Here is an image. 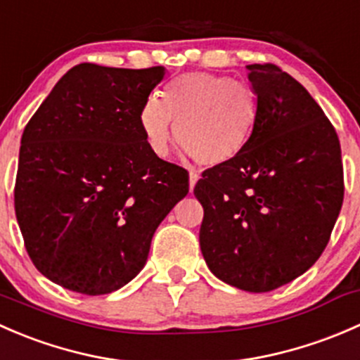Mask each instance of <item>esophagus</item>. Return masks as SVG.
<instances>
[{
    "instance_id": "1",
    "label": "esophagus",
    "mask_w": 360,
    "mask_h": 360,
    "mask_svg": "<svg viewBox=\"0 0 360 360\" xmlns=\"http://www.w3.org/2000/svg\"><path fill=\"white\" fill-rule=\"evenodd\" d=\"M197 181H198V174L195 172V170H191V172H190V191H193Z\"/></svg>"
}]
</instances>
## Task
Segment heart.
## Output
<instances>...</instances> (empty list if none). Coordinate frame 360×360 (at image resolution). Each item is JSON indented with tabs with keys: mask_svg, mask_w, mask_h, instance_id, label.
Returning a JSON list of instances; mask_svg holds the SVG:
<instances>
[{
	"mask_svg": "<svg viewBox=\"0 0 360 360\" xmlns=\"http://www.w3.org/2000/svg\"><path fill=\"white\" fill-rule=\"evenodd\" d=\"M259 118V99L249 83L214 72H186L148 97L139 125L148 144L165 157L176 122V141L200 165L216 167L242 153Z\"/></svg>",
	"mask_w": 360,
	"mask_h": 360,
	"instance_id": "heart-1",
	"label": "heart"
}]
</instances>
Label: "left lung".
Instances as JSON below:
<instances>
[{
    "mask_svg": "<svg viewBox=\"0 0 360 360\" xmlns=\"http://www.w3.org/2000/svg\"><path fill=\"white\" fill-rule=\"evenodd\" d=\"M259 118L248 146L202 174L200 249L219 281L268 292L321 257L343 203L335 127L300 82L275 64H250Z\"/></svg>",
    "mask_w": 360,
    "mask_h": 360,
    "instance_id": "8db88e82",
    "label": "left lung"
}]
</instances>
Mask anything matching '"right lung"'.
Here are the masks:
<instances>
[{
	"mask_svg": "<svg viewBox=\"0 0 360 360\" xmlns=\"http://www.w3.org/2000/svg\"><path fill=\"white\" fill-rule=\"evenodd\" d=\"M165 68L78 64L25 125L15 214L49 281L97 296L144 268L151 238L190 190L188 170L158 158L139 111Z\"/></svg>",
	"mask_w": 360,
	"mask_h": 360,
	"instance_id": "obj_1",
	"label": "right lung"
}]
</instances>
